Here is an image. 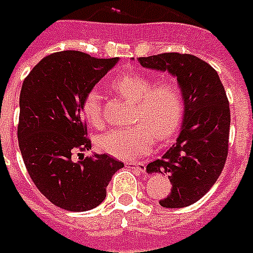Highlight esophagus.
I'll return each instance as SVG.
<instances>
[{"label":"esophagus","mask_w":253,"mask_h":253,"mask_svg":"<svg viewBox=\"0 0 253 253\" xmlns=\"http://www.w3.org/2000/svg\"><path fill=\"white\" fill-rule=\"evenodd\" d=\"M127 168H131V169H135L137 173H144L145 171V164L144 162H126Z\"/></svg>","instance_id":"obj_1"}]
</instances>
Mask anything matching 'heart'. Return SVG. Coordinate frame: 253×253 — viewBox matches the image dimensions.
Here are the masks:
<instances>
[{
  "instance_id": "1",
  "label": "heart",
  "mask_w": 253,
  "mask_h": 253,
  "mask_svg": "<svg viewBox=\"0 0 253 253\" xmlns=\"http://www.w3.org/2000/svg\"><path fill=\"white\" fill-rule=\"evenodd\" d=\"M116 91L135 102L132 126L114 128L101 133L96 140L98 149L117 159L132 160L151 151L157 140H166L179 128L183 118V92L176 82L164 79L155 82L143 74H126L113 82ZM82 114L94 128H102L101 94L88 92L82 101Z\"/></svg>"
}]
</instances>
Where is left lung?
<instances>
[{
    "label": "left lung",
    "mask_w": 253,
    "mask_h": 253,
    "mask_svg": "<svg viewBox=\"0 0 253 253\" xmlns=\"http://www.w3.org/2000/svg\"><path fill=\"white\" fill-rule=\"evenodd\" d=\"M141 66L175 75L184 98L179 136L148 173L169 174L173 190L164 208H183L200 200L217 182L229 153L230 108L223 84L209 63L196 55L162 53L139 58Z\"/></svg>",
    "instance_id": "1"
}]
</instances>
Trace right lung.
Segmentation results:
<instances>
[{
	"label": "right lung",
	"mask_w": 253,
	"mask_h": 253,
	"mask_svg": "<svg viewBox=\"0 0 253 253\" xmlns=\"http://www.w3.org/2000/svg\"><path fill=\"white\" fill-rule=\"evenodd\" d=\"M117 61L78 50L53 53L22 85L18 141L24 165L41 194L65 211L85 212L101 204L112 176L125 166L106 153L82 155L91 149L82 101Z\"/></svg>",
	"instance_id": "1"
}]
</instances>
